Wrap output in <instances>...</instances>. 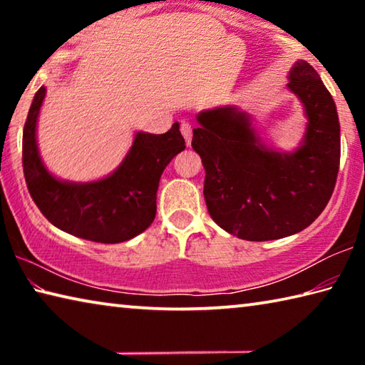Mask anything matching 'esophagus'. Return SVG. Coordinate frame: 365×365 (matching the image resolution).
<instances>
[{
	"mask_svg": "<svg viewBox=\"0 0 365 365\" xmlns=\"http://www.w3.org/2000/svg\"><path fill=\"white\" fill-rule=\"evenodd\" d=\"M180 132H182V135H183V138H185V141H187V146H190L191 145V137H193V128H191V125L188 122H182V125H180Z\"/></svg>",
	"mask_w": 365,
	"mask_h": 365,
	"instance_id": "34e87169",
	"label": "esophagus"
}]
</instances>
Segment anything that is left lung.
<instances>
[{"label":"left lung","mask_w":365,"mask_h":365,"mask_svg":"<svg viewBox=\"0 0 365 365\" xmlns=\"http://www.w3.org/2000/svg\"><path fill=\"white\" fill-rule=\"evenodd\" d=\"M288 88L302 103L306 132L293 151L269 146L237 106L201 110L191 146L206 170L205 200L212 220L248 242L304 230L330 201L339 169L335 101L314 67L296 61Z\"/></svg>","instance_id":"left-lung-1"}]
</instances>
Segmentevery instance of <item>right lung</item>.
<instances>
[{"mask_svg": "<svg viewBox=\"0 0 365 365\" xmlns=\"http://www.w3.org/2000/svg\"><path fill=\"white\" fill-rule=\"evenodd\" d=\"M46 88L36 91L22 138V164L30 196L54 227L96 243H122L145 232L156 217V193L164 169L185 150L180 125L154 135L137 132L113 174L93 182L54 177L43 164L36 120Z\"/></svg>", "mask_w": 365, "mask_h": 365, "instance_id": "add662e5", "label": "right lung"}]
</instances>
